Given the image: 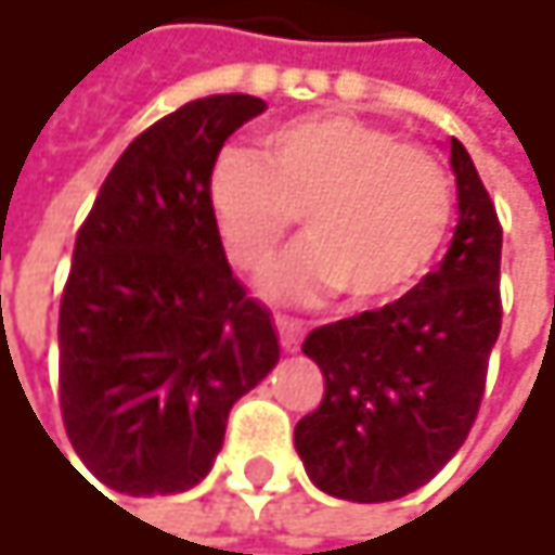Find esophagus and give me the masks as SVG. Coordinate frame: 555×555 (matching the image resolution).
Instances as JSON below:
<instances>
[{
    "mask_svg": "<svg viewBox=\"0 0 555 555\" xmlns=\"http://www.w3.org/2000/svg\"><path fill=\"white\" fill-rule=\"evenodd\" d=\"M276 331H279V344H282V350H285V353H295V350L301 347V327H298L295 321H288V318L276 314Z\"/></svg>",
    "mask_w": 555,
    "mask_h": 555,
    "instance_id": "esophagus-1",
    "label": "esophagus"
}]
</instances>
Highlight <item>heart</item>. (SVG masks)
<instances>
[{"label":"heart","instance_id":"heart-1","mask_svg":"<svg viewBox=\"0 0 555 555\" xmlns=\"http://www.w3.org/2000/svg\"><path fill=\"white\" fill-rule=\"evenodd\" d=\"M208 205L228 257L263 270L295 215L308 241L263 276L276 301H321L347 288L360 308L408 295L434 267L453 218L443 167L363 118L327 112L285 121L260 157L221 151Z\"/></svg>","mask_w":555,"mask_h":555}]
</instances>
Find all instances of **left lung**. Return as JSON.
I'll return each instance as SVG.
<instances>
[{
	"mask_svg": "<svg viewBox=\"0 0 555 555\" xmlns=\"http://www.w3.org/2000/svg\"><path fill=\"white\" fill-rule=\"evenodd\" d=\"M456 231L447 257L386 308L314 327L301 353L324 373L295 424L308 479L344 501H395L463 447L501 331V224L473 157L453 138Z\"/></svg>",
	"mask_w": 555,
	"mask_h": 555,
	"instance_id": "1",
	"label": "left lung"
}]
</instances>
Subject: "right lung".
Here are the masks:
<instances>
[{
	"label": "right lung",
	"instance_id": "add662e5",
	"mask_svg": "<svg viewBox=\"0 0 555 555\" xmlns=\"http://www.w3.org/2000/svg\"><path fill=\"white\" fill-rule=\"evenodd\" d=\"M267 112L185 102L128 144L76 234L60 301V411L82 466L121 495L198 486L234 401L279 363L270 311L234 279L208 205L224 141Z\"/></svg>",
	"mask_w": 555,
	"mask_h": 555
}]
</instances>
